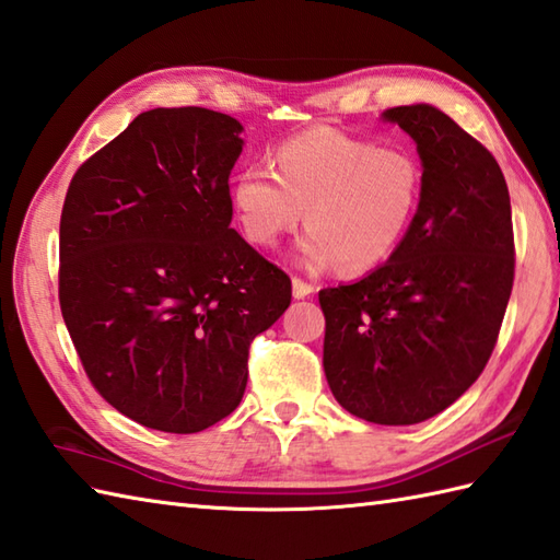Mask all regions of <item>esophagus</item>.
Wrapping results in <instances>:
<instances>
[{"label": "esophagus", "mask_w": 560, "mask_h": 560, "mask_svg": "<svg viewBox=\"0 0 560 560\" xmlns=\"http://www.w3.org/2000/svg\"><path fill=\"white\" fill-rule=\"evenodd\" d=\"M315 293L313 283L303 281L301 277H293V299H307V295Z\"/></svg>", "instance_id": "obj_1"}]
</instances>
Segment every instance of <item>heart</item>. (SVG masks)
Returning a JSON list of instances; mask_svg holds the SVG:
<instances>
[{
	"label": "heart",
	"instance_id": "obj_1",
	"mask_svg": "<svg viewBox=\"0 0 560 560\" xmlns=\"http://www.w3.org/2000/svg\"><path fill=\"white\" fill-rule=\"evenodd\" d=\"M273 174L249 165L233 183V207L249 243L273 247L303 221L307 267L375 269L397 253L423 197V165L404 147H377L335 127L281 141Z\"/></svg>",
	"mask_w": 560,
	"mask_h": 560
}]
</instances>
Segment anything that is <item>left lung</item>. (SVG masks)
<instances>
[{"instance_id": "1", "label": "left lung", "mask_w": 560, "mask_h": 560, "mask_svg": "<svg viewBox=\"0 0 560 560\" xmlns=\"http://www.w3.org/2000/svg\"><path fill=\"white\" fill-rule=\"evenodd\" d=\"M411 135L423 197L383 267L323 289L325 375L343 409L411 425L447 409L483 373L515 281V235L501 165L433 105L385 113Z\"/></svg>"}]
</instances>
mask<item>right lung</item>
Listing matches in <instances>:
<instances>
[{"label":"right lung","mask_w":560,"mask_h":560,"mask_svg":"<svg viewBox=\"0 0 560 560\" xmlns=\"http://www.w3.org/2000/svg\"><path fill=\"white\" fill-rule=\"evenodd\" d=\"M243 127L156 108L79 165L59 219V307L98 395L153 431L235 411L249 343L291 303L289 273L231 229Z\"/></svg>","instance_id":"right-lung-1"}]
</instances>
